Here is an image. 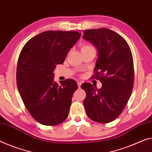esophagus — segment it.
Returning a JSON list of instances; mask_svg holds the SVG:
<instances>
[{"label": "esophagus", "instance_id": "34e87169", "mask_svg": "<svg viewBox=\"0 0 152 152\" xmlns=\"http://www.w3.org/2000/svg\"><path fill=\"white\" fill-rule=\"evenodd\" d=\"M77 85H78L79 88L81 87V81H78V82H77Z\"/></svg>", "mask_w": 152, "mask_h": 152}]
</instances>
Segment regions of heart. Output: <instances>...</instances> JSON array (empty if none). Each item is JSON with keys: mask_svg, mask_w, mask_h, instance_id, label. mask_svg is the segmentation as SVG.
<instances>
[{"mask_svg": "<svg viewBox=\"0 0 152 152\" xmlns=\"http://www.w3.org/2000/svg\"><path fill=\"white\" fill-rule=\"evenodd\" d=\"M94 48L92 46H91L90 45H87V44H83V45H81V51H84V50H89V49H92Z\"/></svg>", "mask_w": 152, "mask_h": 152, "instance_id": "1", "label": "heart"}]
</instances>
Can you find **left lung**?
<instances>
[{"mask_svg":"<svg viewBox=\"0 0 152 152\" xmlns=\"http://www.w3.org/2000/svg\"><path fill=\"white\" fill-rule=\"evenodd\" d=\"M83 38L98 50L92 78L102 88L85 83L83 100L88 118L99 123H109L118 118L126 105L134 85V64L131 50L124 39L108 28L83 30Z\"/></svg>","mask_w":152,"mask_h":152,"instance_id":"8db88e82","label":"left lung"}]
</instances>
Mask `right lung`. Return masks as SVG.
Returning <instances> with one entry per match:
<instances>
[{
	"mask_svg": "<svg viewBox=\"0 0 152 152\" xmlns=\"http://www.w3.org/2000/svg\"><path fill=\"white\" fill-rule=\"evenodd\" d=\"M81 37L77 31L48 30L37 34L25 44L18 58L16 80L25 107L37 122L55 126L66 120L75 81H53V73L62 64L71 48Z\"/></svg>",
	"mask_w": 152,
	"mask_h": 152,
	"instance_id": "obj_1",
	"label": "right lung"
}]
</instances>
